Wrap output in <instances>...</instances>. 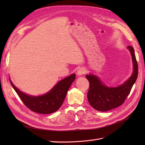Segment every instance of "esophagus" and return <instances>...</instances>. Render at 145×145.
<instances>
[{
  "label": "esophagus",
  "instance_id": "obj_1",
  "mask_svg": "<svg viewBox=\"0 0 145 145\" xmlns=\"http://www.w3.org/2000/svg\"><path fill=\"white\" fill-rule=\"evenodd\" d=\"M86 72H87V70H86L85 68L80 67V68H79L78 70H77V72H76V75H78V76L84 75L85 73H86Z\"/></svg>",
  "mask_w": 145,
  "mask_h": 145
}]
</instances>
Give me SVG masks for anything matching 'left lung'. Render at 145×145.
<instances>
[{"mask_svg":"<svg viewBox=\"0 0 145 145\" xmlns=\"http://www.w3.org/2000/svg\"><path fill=\"white\" fill-rule=\"evenodd\" d=\"M128 48L132 57L133 72L123 84L117 87H108L103 84L96 75H86V78L90 83L87 98L90 105L95 110L106 112L115 108L121 105L130 94L138 77V67L133 48L131 46H128Z\"/></svg>","mask_w":145,"mask_h":145,"instance_id":"left-lung-1","label":"left lung"}]
</instances>
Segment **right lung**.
Returning <instances> with one entry per match:
<instances>
[{"label":"right lung","instance_id":"add662e5","mask_svg":"<svg viewBox=\"0 0 145 145\" xmlns=\"http://www.w3.org/2000/svg\"><path fill=\"white\" fill-rule=\"evenodd\" d=\"M75 73H73L58 82L48 93L39 97L30 96L23 93L10 82L15 91L28 108L38 113L50 114L56 112L63 104L67 91L75 80Z\"/></svg>","mask_w":145,"mask_h":145}]
</instances>
